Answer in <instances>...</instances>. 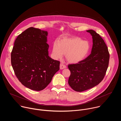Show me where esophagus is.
I'll return each instance as SVG.
<instances>
[{"label": "esophagus", "mask_w": 121, "mask_h": 121, "mask_svg": "<svg viewBox=\"0 0 121 121\" xmlns=\"http://www.w3.org/2000/svg\"><path fill=\"white\" fill-rule=\"evenodd\" d=\"M66 67V66L65 65H64L62 63L60 64V69H63L65 68Z\"/></svg>", "instance_id": "1"}]
</instances>
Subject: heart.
I'll list each match as a JSON object with an SVG mask.
<instances>
[{
	"label": "heart",
	"mask_w": 121,
	"mask_h": 121,
	"mask_svg": "<svg viewBox=\"0 0 121 121\" xmlns=\"http://www.w3.org/2000/svg\"><path fill=\"white\" fill-rule=\"evenodd\" d=\"M91 48L89 42L80 38L72 37L64 38L55 42L53 45L52 54L56 59H60L65 55L69 63L76 64L84 60L88 56Z\"/></svg>",
	"instance_id": "b5f03b06"
}]
</instances>
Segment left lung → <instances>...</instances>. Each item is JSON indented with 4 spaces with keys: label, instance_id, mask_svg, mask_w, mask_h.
I'll return each instance as SVG.
<instances>
[{
    "label": "left lung",
    "instance_id": "left-lung-1",
    "mask_svg": "<svg viewBox=\"0 0 121 121\" xmlns=\"http://www.w3.org/2000/svg\"><path fill=\"white\" fill-rule=\"evenodd\" d=\"M92 36L91 52L87 58L68 65L70 76L68 84L74 91L82 92L98 85L104 78L109 65L110 54L104 40L92 30H87Z\"/></svg>",
    "mask_w": 121,
    "mask_h": 121
}]
</instances>
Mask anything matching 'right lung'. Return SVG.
Listing matches in <instances>:
<instances>
[{"label":"right lung","instance_id":"obj_1","mask_svg":"<svg viewBox=\"0 0 121 121\" xmlns=\"http://www.w3.org/2000/svg\"><path fill=\"white\" fill-rule=\"evenodd\" d=\"M47 31L30 27L16 38L11 53L15 74L26 87L45 89L59 70L60 62L48 56Z\"/></svg>","mask_w":121,"mask_h":121}]
</instances>
